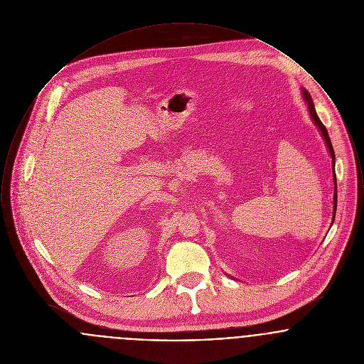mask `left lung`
<instances>
[{"instance_id":"left-lung-1","label":"left lung","mask_w":364,"mask_h":364,"mask_svg":"<svg viewBox=\"0 0 364 364\" xmlns=\"http://www.w3.org/2000/svg\"><path fill=\"white\" fill-rule=\"evenodd\" d=\"M303 92V98L306 101V104L309 106V112H310V116H311L312 122H315V125L318 127V129L321 131L322 136L325 139V143L329 149L330 158H331V171H333V184H334V192H333V218H331V225L334 223V217H336V210H337V178H336V172H334V162H336V158H334V150H333V146H331V141H330L329 134L326 131V127L322 124V122L319 120L316 112H315V107H314V102H312L311 95L307 90H301Z\"/></svg>"}]
</instances>
